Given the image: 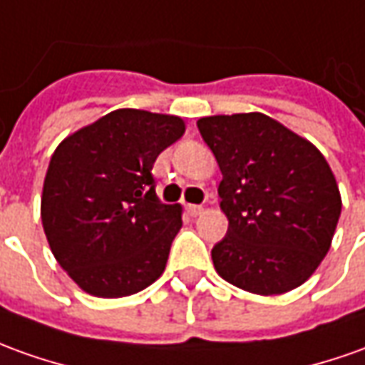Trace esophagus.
Segmentation results:
<instances>
[{
    "mask_svg": "<svg viewBox=\"0 0 365 365\" xmlns=\"http://www.w3.org/2000/svg\"><path fill=\"white\" fill-rule=\"evenodd\" d=\"M187 212L190 216H198L202 212V207L200 205H187Z\"/></svg>",
    "mask_w": 365,
    "mask_h": 365,
    "instance_id": "34e87169",
    "label": "esophagus"
}]
</instances>
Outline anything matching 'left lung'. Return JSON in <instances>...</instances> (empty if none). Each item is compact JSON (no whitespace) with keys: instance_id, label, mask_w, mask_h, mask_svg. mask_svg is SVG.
Masks as SVG:
<instances>
[{"instance_id":"left-lung-1","label":"left lung","mask_w":365,"mask_h":365,"mask_svg":"<svg viewBox=\"0 0 365 365\" xmlns=\"http://www.w3.org/2000/svg\"><path fill=\"white\" fill-rule=\"evenodd\" d=\"M222 173L226 236L212 248L226 282L262 296L290 292L328 255L341 212L320 150L262 113L198 119Z\"/></svg>"}]
</instances>
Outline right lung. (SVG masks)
<instances>
[{
	"mask_svg": "<svg viewBox=\"0 0 365 365\" xmlns=\"http://www.w3.org/2000/svg\"><path fill=\"white\" fill-rule=\"evenodd\" d=\"M185 133L175 115L117 109L55 149L41 197L53 256L85 292H140L167 266L182 226L180 207L163 205L153 165Z\"/></svg>",
	"mask_w": 365,
	"mask_h": 365,
	"instance_id": "right-lung-1",
	"label": "right lung"
}]
</instances>
